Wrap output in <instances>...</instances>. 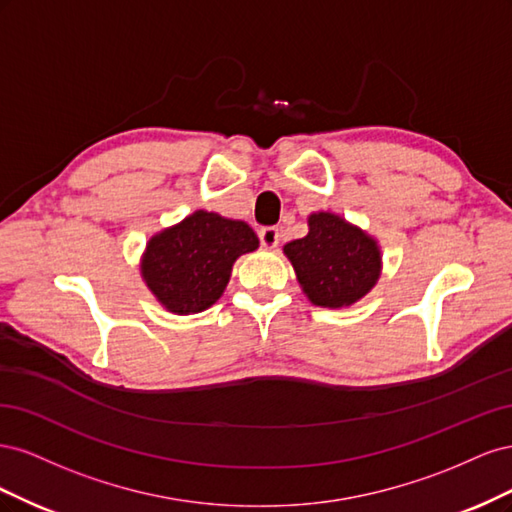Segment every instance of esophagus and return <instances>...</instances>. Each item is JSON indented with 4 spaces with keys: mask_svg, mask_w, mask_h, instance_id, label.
Returning a JSON list of instances; mask_svg holds the SVG:
<instances>
[{
    "mask_svg": "<svg viewBox=\"0 0 512 512\" xmlns=\"http://www.w3.org/2000/svg\"><path fill=\"white\" fill-rule=\"evenodd\" d=\"M258 237H260V243L269 247V250H273V247L280 243V230H277L275 226H265L258 230Z\"/></svg>",
    "mask_w": 512,
    "mask_h": 512,
    "instance_id": "34e87169",
    "label": "esophagus"
}]
</instances>
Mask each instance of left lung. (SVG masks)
Segmentation results:
<instances>
[{"label":"left lung","instance_id":"left-lung-1","mask_svg":"<svg viewBox=\"0 0 512 512\" xmlns=\"http://www.w3.org/2000/svg\"><path fill=\"white\" fill-rule=\"evenodd\" d=\"M309 232L284 245L307 299L320 307H348L376 286L382 267L378 241L335 213L307 218Z\"/></svg>","mask_w":512,"mask_h":512}]
</instances>
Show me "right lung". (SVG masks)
Returning a JSON list of instances; mask_svg holds the SVG:
<instances>
[{
    "instance_id": "1",
    "label": "right lung",
    "mask_w": 512,
    "mask_h": 512,
    "mask_svg": "<svg viewBox=\"0 0 512 512\" xmlns=\"http://www.w3.org/2000/svg\"><path fill=\"white\" fill-rule=\"evenodd\" d=\"M256 247L245 222L200 209L149 239L141 273L168 312L198 314L222 297L235 260Z\"/></svg>"
}]
</instances>
